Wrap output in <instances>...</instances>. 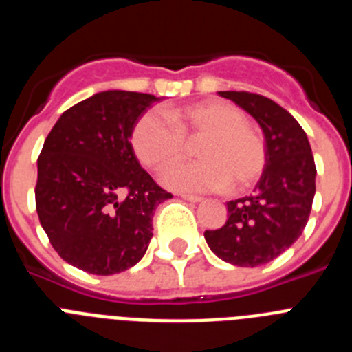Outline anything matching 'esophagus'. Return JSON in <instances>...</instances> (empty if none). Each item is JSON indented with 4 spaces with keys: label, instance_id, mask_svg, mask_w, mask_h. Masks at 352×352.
Masks as SVG:
<instances>
[{
    "label": "esophagus",
    "instance_id": "1",
    "mask_svg": "<svg viewBox=\"0 0 352 352\" xmlns=\"http://www.w3.org/2000/svg\"><path fill=\"white\" fill-rule=\"evenodd\" d=\"M182 199H185V201H188V203H201V201H203V197H197V195H186V194H182Z\"/></svg>",
    "mask_w": 352,
    "mask_h": 352
}]
</instances>
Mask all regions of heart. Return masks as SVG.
I'll return each instance as SVG.
<instances>
[{
	"label": "heart",
	"mask_w": 352,
	"mask_h": 352,
	"mask_svg": "<svg viewBox=\"0 0 352 352\" xmlns=\"http://www.w3.org/2000/svg\"><path fill=\"white\" fill-rule=\"evenodd\" d=\"M133 153L142 166L164 173L186 155V142L201 162L174 167L166 185L179 192H211L229 186L243 192L256 185L266 167L263 138L248 126L247 114L236 105L208 100L170 111L169 116L148 111L130 135Z\"/></svg>",
	"instance_id": "b5f03b06"
}]
</instances>
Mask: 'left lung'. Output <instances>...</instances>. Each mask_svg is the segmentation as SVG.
<instances>
[{"label": "left lung", "mask_w": 352, "mask_h": 352, "mask_svg": "<svg viewBox=\"0 0 352 352\" xmlns=\"http://www.w3.org/2000/svg\"><path fill=\"white\" fill-rule=\"evenodd\" d=\"M263 129L266 167L250 195L227 203V222L206 231L208 247L226 263L261 266L284 254L309 222L316 195V164L307 133L291 114L263 95L219 91Z\"/></svg>", "instance_id": "8db88e82"}]
</instances>
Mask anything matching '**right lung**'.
<instances>
[{"label": "right lung", "mask_w": 352, "mask_h": 352, "mask_svg": "<svg viewBox=\"0 0 352 352\" xmlns=\"http://www.w3.org/2000/svg\"><path fill=\"white\" fill-rule=\"evenodd\" d=\"M135 91L95 93L65 111L43 142L36 213L63 261L91 275L138 264L153 213L173 195L153 182L130 144L135 121L158 102Z\"/></svg>", "instance_id": "1"}]
</instances>
